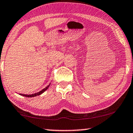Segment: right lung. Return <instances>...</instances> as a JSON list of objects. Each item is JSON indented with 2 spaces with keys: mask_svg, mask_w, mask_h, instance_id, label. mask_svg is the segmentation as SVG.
<instances>
[{
  "mask_svg": "<svg viewBox=\"0 0 133 133\" xmlns=\"http://www.w3.org/2000/svg\"><path fill=\"white\" fill-rule=\"evenodd\" d=\"M49 85H50V84L49 85H48L46 88H43L42 90L41 91H39L38 92H36V93H35V94H29V95H26V94H19V95H21V96H25L26 97H36L37 96H39V95H41V94H42L43 92H44L45 91H46L48 88H49Z\"/></svg>",
  "mask_w": 133,
  "mask_h": 133,
  "instance_id": "add662e5",
  "label": "right lung"
}]
</instances>
